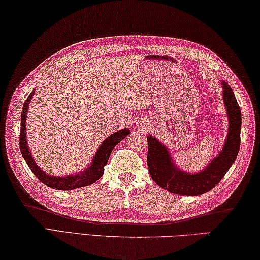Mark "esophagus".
Masks as SVG:
<instances>
[{
    "label": "esophagus",
    "mask_w": 260,
    "mask_h": 260,
    "mask_svg": "<svg viewBox=\"0 0 260 260\" xmlns=\"http://www.w3.org/2000/svg\"><path fill=\"white\" fill-rule=\"evenodd\" d=\"M146 127H148V126H146V125H143V126H142V129H146Z\"/></svg>",
    "instance_id": "obj_1"
}]
</instances>
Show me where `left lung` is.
<instances>
[{"mask_svg": "<svg viewBox=\"0 0 260 260\" xmlns=\"http://www.w3.org/2000/svg\"><path fill=\"white\" fill-rule=\"evenodd\" d=\"M223 101L228 112L229 129L225 143L218 154L198 173H188L174 161L171 151L159 139L149 134L148 167L153 181L164 190L181 196H200L212 190L232 166L240 150L241 110L230 85L220 82Z\"/></svg>", "mask_w": 260, "mask_h": 260, "instance_id": "1", "label": "left lung"}]
</instances>
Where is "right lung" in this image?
<instances>
[{
  "instance_id": "1",
  "label": "right lung",
  "mask_w": 260,
  "mask_h": 260,
  "mask_svg": "<svg viewBox=\"0 0 260 260\" xmlns=\"http://www.w3.org/2000/svg\"><path fill=\"white\" fill-rule=\"evenodd\" d=\"M34 94L35 89L29 94V96L27 98V100L23 103L20 120V141H19V146H20V152L23 159H25V161L27 162L28 167L30 168V171L34 173V175L39 178L42 183H44L46 186L55 188V190L70 191L75 190V188L84 187L95 183L98 179H100L102 177L103 173H105V166L107 165L108 160H109L112 150H114L115 146L119 143L121 140H124L126 136L129 134V129H120L108 136V138L101 143V145L99 146L92 161L89 162L88 166L83 169L81 173L70 174V175L66 176L49 175V174H46V172H44L43 169L37 166V164L35 162L34 157L31 155V152L29 148H28L27 143V112L28 107H29V103L31 101V98L34 96Z\"/></svg>"
}]
</instances>
